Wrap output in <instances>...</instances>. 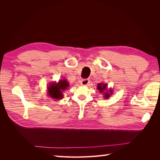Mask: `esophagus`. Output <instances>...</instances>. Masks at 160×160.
<instances>
[{
  "instance_id": "34e87169",
  "label": "esophagus",
  "mask_w": 160,
  "mask_h": 160,
  "mask_svg": "<svg viewBox=\"0 0 160 160\" xmlns=\"http://www.w3.org/2000/svg\"><path fill=\"white\" fill-rule=\"evenodd\" d=\"M89 83V79H84L81 81V85H88Z\"/></svg>"
}]
</instances>
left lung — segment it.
Masks as SVG:
<instances>
[{
    "instance_id": "left-lung-1",
    "label": "left lung",
    "mask_w": 160,
    "mask_h": 160,
    "mask_svg": "<svg viewBox=\"0 0 160 160\" xmlns=\"http://www.w3.org/2000/svg\"><path fill=\"white\" fill-rule=\"evenodd\" d=\"M107 89V85L106 84H103V83H99L98 84V89L100 91V92L101 93V92H103L105 89ZM110 91L111 92V90H110ZM109 94L108 93H105V98L108 99L109 97Z\"/></svg>"
}]
</instances>
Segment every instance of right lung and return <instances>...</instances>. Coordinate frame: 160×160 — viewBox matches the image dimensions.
<instances>
[{
	"label": "right lung",
	"instance_id": "right-lung-1",
	"mask_svg": "<svg viewBox=\"0 0 160 160\" xmlns=\"http://www.w3.org/2000/svg\"><path fill=\"white\" fill-rule=\"evenodd\" d=\"M67 87H69L68 81L65 79L60 80L58 83H51L48 88V94L53 99H60L62 98V91L67 89Z\"/></svg>",
	"mask_w": 160,
	"mask_h": 160
}]
</instances>
